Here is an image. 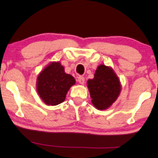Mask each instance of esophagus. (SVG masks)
Returning <instances> with one entry per match:
<instances>
[{
    "label": "esophagus",
    "instance_id": "34e87169",
    "mask_svg": "<svg viewBox=\"0 0 158 158\" xmlns=\"http://www.w3.org/2000/svg\"><path fill=\"white\" fill-rule=\"evenodd\" d=\"M78 81L80 83L81 85H84L85 83V78L83 77H78Z\"/></svg>",
    "mask_w": 158,
    "mask_h": 158
}]
</instances>
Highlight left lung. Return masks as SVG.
<instances>
[{
	"label": "left lung",
	"instance_id": "8db88e82",
	"mask_svg": "<svg viewBox=\"0 0 158 158\" xmlns=\"http://www.w3.org/2000/svg\"><path fill=\"white\" fill-rule=\"evenodd\" d=\"M92 104L98 110H106L117 100L121 84L113 68L105 64L98 66L92 79L87 81Z\"/></svg>",
	"mask_w": 158,
	"mask_h": 158
}]
</instances>
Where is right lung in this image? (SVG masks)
Returning <instances> with one entry per match:
<instances>
[{
    "instance_id": "right-lung-1",
    "label": "right lung",
    "mask_w": 158,
    "mask_h": 158,
    "mask_svg": "<svg viewBox=\"0 0 158 158\" xmlns=\"http://www.w3.org/2000/svg\"><path fill=\"white\" fill-rule=\"evenodd\" d=\"M75 79L64 72L59 61H52L40 72L36 81V90L47 106H57L64 101Z\"/></svg>"
}]
</instances>
